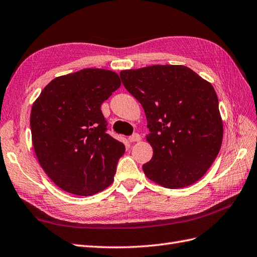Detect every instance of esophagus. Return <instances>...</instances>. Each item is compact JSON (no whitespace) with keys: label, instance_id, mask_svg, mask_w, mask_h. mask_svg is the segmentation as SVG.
<instances>
[{"label":"esophagus","instance_id":"1","mask_svg":"<svg viewBox=\"0 0 257 257\" xmlns=\"http://www.w3.org/2000/svg\"><path fill=\"white\" fill-rule=\"evenodd\" d=\"M128 139H129L130 142H137V141L140 140L141 137H140V135H139V134H134L133 136H130Z\"/></svg>","mask_w":257,"mask_h":257}]
</instances>
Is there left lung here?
Returning <instances> with one entry per match:
<instances>
[{
  "instance_id": "8db88e82",
  "label": "left lung",
  "mask_w": 257,
  "mask_h": 257,
  "mask_svg": "<svg viewBox=\"0 0 257 257\" xmlns=\"http://www.w3.org/2000/svg\"><path fill=\"white\" fill-rule=\"evenodd\" d=\"M148 119L152 159L146 177L168 188L197 182L213 164L223 140L214 88L184 65H152L119 73Z\"/></svg>"
}]
</instances>
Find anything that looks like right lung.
<instances>
[{"label": "right lung", "mask_w": 257, "mask_h": 257, "mask_svg": "<svg viewBox=\"0 0 257 257\" xmlns=\"http://www.w3.org/2000/svg\"><path fill=\"white\" fill-rule=\"evenodd\" d=\"M119 87L115 72L84 69L51 80L33 103L36 157L65 192L89 196L113 182L124 145L106 133L101 104Z\"/></svg>", "instance_id": "1"}]
</instances>
